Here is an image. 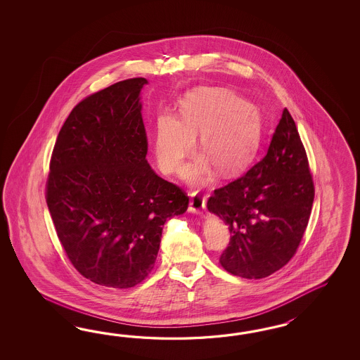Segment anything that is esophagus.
I'll return each instance as SVG.
<instances>
[{"label":"esophagus","instance_id":"obj_1","mask_svg":"<svg viewBox=\"0 0 360 360\" xmlns=\"http://www.w3.org/2000/svg\"><path fill=\"white\" fill-rule=\"evenodd\" d=\"M190 196L191 198H190L188 211L198 214V215H202L203 211H205V207H206L205 196H202L200 194H198V193H193V194H190Z\"/></svg>","mask_w":360,"mask_h":360}]
</instances>
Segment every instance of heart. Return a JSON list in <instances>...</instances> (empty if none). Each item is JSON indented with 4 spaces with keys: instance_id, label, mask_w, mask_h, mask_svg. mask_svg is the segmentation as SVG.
<instances>
[{
    "instance_id": "b5f03b06",
    "label": "heart",
    "mask_w": 360,
    "mask_h": 360,
    "mask_svg": "<svg viewBox=\"0 0 360 360\" xmlns=\"http://www.w3.org/2000/svg\"><path fill=\"white\" fill-rule=\"evenodd\" d=\"M262 117L251 104L229 91H198L181 101L179 119L162 112L155 121L154 153L161 170L176 174L195 146L206 160L191 165L186 176L196 184L211 179L210 164L221 175L239 173L253 157L262 137Z\"/></svg>"
}]
</instances>
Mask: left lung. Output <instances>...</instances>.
<instances>
[{
	"instance_id": "obj_1",
	"label": "left lung",
	"mask_w": 360,
	"mask_h": 360,
	"mask_svg": "<svg viewBox=\"0 0 360 360\" xmlns=\"http://www.w3.org/2000/svg\"><path fill=\"white\" fill-rule=\"evenodd\" d=\"M313 200L305 146L285 108L262 160L208 198V210L231 232L220 265L243 278H264L281 269L304 238Z\"/></svg>"
}]
</instances>
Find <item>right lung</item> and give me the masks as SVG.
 <instances>
[{
  "instance_id": "right-lung-1",
  "label": "right lung",
  "mask_w": 360,
  "mask_h": 360,
  "mask_svg": "<svg viewBox=\"0 0 360 360\" xmlns=\"http://www.w3.org/2000/svg\"><path fill=\"white\" fill-rule=\"evenodd\" d=\"M127 79L77 103L55 141L46 202L59 241L92 283L127 289L152 272L162 226L184 214L188 196L155 174L140 91Z\"/></svg>"
}]
</instances>
